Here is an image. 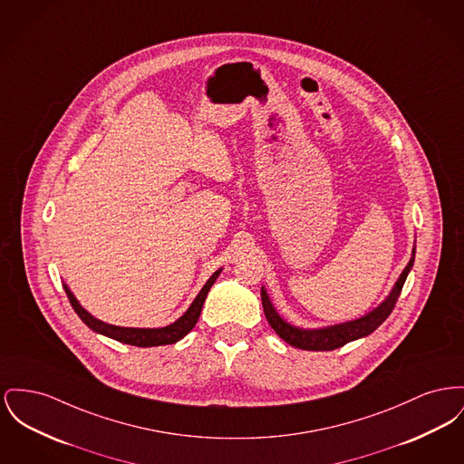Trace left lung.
I'll return each instance as SVG.
<instances>
[{"label":"left lung","mask_w":464,"mask_h":464,"mask_svg":"<svg viewBox=\"0 0 464 464\" xmlns=\"http://www.w3.org/2000/svg\"><path fill=\"white\" fill-rule=\"evenodd\" d=\"M415 254V252H413ZM413 266V256L410 259L407 268L400 275L396 285L392 287L391 295L387 296V300L382 303L381 306H377L373 312H370L368 315L351 321V323H343V324H336V326L323 327V329H300V327L291 326L287 324L273 308L270 298L266 295L265 289H261V301H263V310L266 315V321L270 323L273 331L289 345L298 347L303 351H334L338 347H343L345 343L362 338L370 333H373L382 323L391 315V312L396 306V301L401 295L403 284L409 276L410 270Z\"/></svg>","instance_id":"8db88e82"}]
</instances>
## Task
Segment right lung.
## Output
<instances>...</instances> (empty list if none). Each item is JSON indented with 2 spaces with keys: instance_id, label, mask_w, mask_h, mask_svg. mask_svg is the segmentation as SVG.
<instances>
[{
  "instance_id": "obj_1",
  "label": "right lung",
  "mask_w": 464,
  "mask_h": 464,
  "mask_svg": "<svg viewBox=\"0 0 464 464\" xmlns=\"http://www.w3.org/2000/svg\"><path fill=\"white\" fill-rule=\"evenodd\" d=\"M218 272L214 273L208 282L203 285V289L199 291V295L196 296V300L192 301L189 310L179 319L175 321L173 324L166 327H158V329H143V327H119L111 326L107 323H102L98 319H94L89 312H85L81 303L75 300V296L70 293V289L64 285V291H66V296L72 303L73 310L77 312V315L82 319L83 323L87 326L91 327L92 331L100 333V334H105L109 338H113L121 343H128V345H135V347H158V345H168V343H175L179 340H182L189 331H191L194 324L198 323L199 319V314H201V308H203V303L205 298L210 291V287L214 285L216 278L218 276Z\"/></svg>"
}]
</instances>
